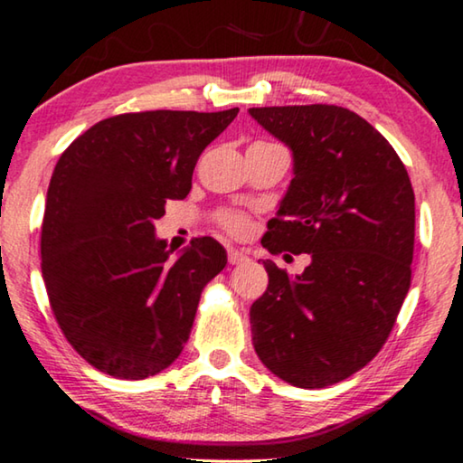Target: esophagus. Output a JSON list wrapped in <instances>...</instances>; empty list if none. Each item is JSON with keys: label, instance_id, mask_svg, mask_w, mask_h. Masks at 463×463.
I'll return each mask as SVG.
<instances>
[{"label": "esophagus", "instance_id": "obj_1", "mask_svg": "<svg viewBox=\"0 0 463 463\" xmlns=\"http://www.w3.org/2000/svg\"><path fill=\"white\" fill-rule=\"evenodd\" d=\"M227 259H230V265H240L248 260V254L244 250H238V248H230L227 250Z\"/></svg>", "mask_w": 463, "mask_h": 463}]
</instances>
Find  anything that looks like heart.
<instances>
[{"instance_id": "1", "label": "heart", "mask_w": 463, "mask_h": 463, "mask_svg": "<svg viewBox=\"0 0 463 463\" xmlns=\"http://www.w3.org/2000/svg\"><path fill=\"white\" fill-rule=\"evenodd\" d=\"M219 223L223 230L233 233V236H244V233L250 230V221H248V217L242 215V213H221Z\"/></svg>"}]
</instances>
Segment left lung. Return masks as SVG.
Returning a JSON list of instances; mask_svg holds the SVG:
<instances>
[{
  "mask_svg": "<svg viewBox=\"0 0 463 463\" xmlns=\"http://www.w3.org/2000/svg\"><path fill=\"white\" fill-rule=\"evenodd\" d=\"M248 115L292 152V182L260 244L311 257L294 278L263 260L269 286L250 307L254 351L288 384H336L376 357L410 290V175L392 146L340 106Z\"/></svg>",
  "mask_w": 463,
  "mask_h": 463,
  "instance_id": "obj_1",
  "label": "left lung"
}]
</instances>
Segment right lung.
I'll return each mask as SVG.
<instances>
[{"instance_id":"right-lung-1","label":"right lung","mask_w":463,"mask_h":463,"mask_svg":"<svg viewBox=\"0 0 463 463\" xmlns=\"http://www.w3.org/2000/svg\"><path fill=\"white\" fill-rule=\"evenodd\" d=\"M236 115L110 117L60 156L45 198L42 273L60 330L96 370L144 380L184 351L200 292L227 252L196 238L173 257L154 221L166 200L190 194L198 156Z\"/></svg>"}]
</instances>
